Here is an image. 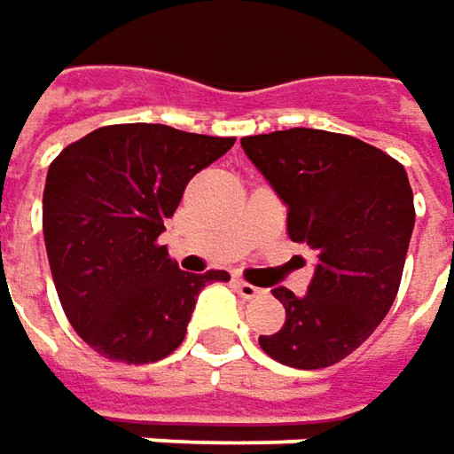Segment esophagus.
Instances as JSON below:
<instances>
[{"label": "esophagus", "instance_id": "34e87169", "mask_svg": "<svg viewBox=\"0 0 454 454\" xmlns=\"http://www.w3.org/2000/svg\"><path fill=\"white\" fill-rule=\"evenodd\" d=\"M235 288H238V294L242 299H258V296H262V288L247 284V281H235Z\"/></svg>", "mask_w": 454, "mask_h": 454}]
</instances>
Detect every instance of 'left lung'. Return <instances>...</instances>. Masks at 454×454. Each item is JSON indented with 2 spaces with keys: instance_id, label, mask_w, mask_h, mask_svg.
<instances>
[{
  "instance_id": "8db88e82",
  "label": "left lung",
  "mask_w": 454,
  "mask_h": 454,
  "mask_svg": "<svg viewBox=\"0 0 454 454\" xmlns=\"http://www.w3.org/2000/svg\"><path fill=\"white\" fill-rule=\"evenodd\" d=\"M288 207V238L317 250L304 296L284 286V327L261 334L273 360L319 371L345 360L383 322L401 286L414 193L396 158L352 135L291 127L239 140Z\"/></svg>"
}]
</instances>
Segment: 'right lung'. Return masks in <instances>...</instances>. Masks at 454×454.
I'll list each match as a JSON object with an SVG mask.
<instances>
[{"mask_svg":"<svg viewBox=\"0 0 454 454\" xmlns=\"http://www.w3.org/2000/svg\"><path fill=\"white\" fill-rule=\"evenodd\" d=\"M235 145L168 125H106L60 150L43 192V235L60 306L102 357L143 365L176 350L199 291L158 245L186 184Z\"/></svg>","mask_w":454,"mask_h":454,"instance_id":"obj_1","label":"right lung"}]
</instances>
